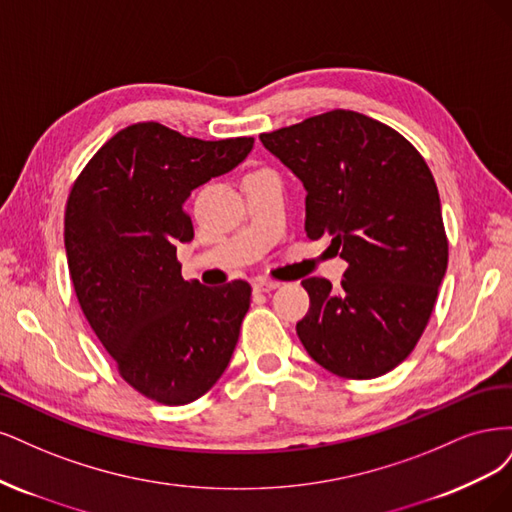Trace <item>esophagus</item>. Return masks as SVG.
Here are the masks:
<instances>
[{
	"label": "esophagus",
	"instance_id": "34e87169",
	"mask_svg": "<svg viewBox=\"0 0 512 512\" xmlns=\"http://www.w3.org/2000/svg\"><path fill=\"white\" fill-rule=\"evenodd\" d=\"M276 287H278L276 280H268V278H259V280H255V283H253V289H255L257 293H270V291H274Z\"/></svg>",
	"mask_w": 512,
	"mask_h": 512
}]
</instances>
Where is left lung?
Returning <instances> with one entry per match:
<instances>
[{"mask_svg": "<svg viewBox=\"0 0 512 512\" xmlns=\"http://www.w3.org/2000/svg\"><path fill=\"white\" fill-rule=\"evenodd\" d=\"M306 189V234L349 263L340 289L302 280L298 336L319 366L353 381L383 376L415 349L447 272L440 195L421 153L389 125L329 110L259 136Z\"/></svg>", "mask_w": 512, "mask_h": 512, "instance_id": "obj_1", "label": "left lung"}]
</instances>
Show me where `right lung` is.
Instances as JSON below:
<instances>
[{
	"label": "right lung",
	"instance_id": "obj_1",
	"mask_svg": "<svg viewBox=\"0 0 512 512\" xmlns=\"http://www.w3.org/2000/svg\"><path fill=\"white\" fill-rule=\"evenodd\" d=\"M253 138H187L159 123L114 134L76 178L65 253L78 304L144 398L183 406L219 381L251 306V285L185 280L176 244L193 240L185 200L234 170Z\"/></svg>",
	"mask_w": 512,
	"mask_h": 512
}]
</instances>
